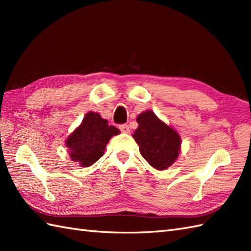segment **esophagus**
<instances>
[{
  "mask_svg": "<svg viewBox=\"0 0 251 251\" xmlns=\"http://www.w3.org/2000/svg\"><path fill=\"white\" fill-rule=\"evenodd\" d=\"M120 129L122 132H126V134H128V132H130V129H129V126L127 124H122L119 126Z\"/></svg>",
  "mask_w": 251,
  "mask_h": 251,
  "instance_id": "esophagus-1",
  "label": "esophagus"
}]
</instances>
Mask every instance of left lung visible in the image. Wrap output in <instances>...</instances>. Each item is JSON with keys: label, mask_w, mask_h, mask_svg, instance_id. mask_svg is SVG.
Returning <instances> with one entry per match:
<instances>
[{"label": "left lung", "mask_w": 251, "mask_h": 251, "mask_svg": "<svg viewBox=\"0 0 251 251\" xmlns=\"http://www.w3.org/2000/svg\"><path fill=\"white\" fill-rule=\"evenodd\" d=\"M134 139L143 158L156 169H166L177 159L181 139L177 131L159 121L152 111L138 115Z\"/></svg>", "instance_id": "obj_1"}]
</instances>
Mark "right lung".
Masks as SVG:
<instances>
[{
    "instance_id": "add662e5",
    "label": "right lung",
    "mask_w": 251,
    "mask_h": 251,
    "mask_svg": "<svg viewBox=\"0 0 251 251\" xmlns=\"http://www.w3.org/2000/svg\"><path fill=\"white\" fill-rule=\"evenodd\" d=\"M117 134H120V129L109 125L108 121L98 113L89 112L67 140L71 158L83 167L90 166L103 155L105 145L112 136Z\"/></svg>"
}]
</instances>
